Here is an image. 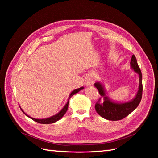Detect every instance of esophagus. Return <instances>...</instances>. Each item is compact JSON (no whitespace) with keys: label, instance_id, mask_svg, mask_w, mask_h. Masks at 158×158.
<instances>
[{"label":"esophagus","instance_id":"obj_1","mask_svg":"<svg viewBox=\"0 0 158 158\" xmlns=\"http://www.w3.org/2000/svg\"><path fill=\"white\" fill-rule=\"evenodd\" d=\"M95 79L94 78V77H89V78H88V79H87V85H92L93 83L95 82Z\"/></svg>","mask_w":158,"mask_h":158}]
</instances>
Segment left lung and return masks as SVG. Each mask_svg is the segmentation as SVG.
<instances>
[{
    "mask_svg": "<svg viewBox=\"0 0 158 158\" xmlns=\"http://www.w3.org/2000/svg\"><path fill=\"white\" fill-rule=\"evenodd\" d=\"M130 64L134 71L139 74V90L135 98H134L130 102L124 103L115 102L106 95L105 88L100 82H97L95 84V86L97 88L100 95V99L95 104V108L97 113L104 118L109 120V121H119L132 113L139 105L141 98H142L143 91L142 74H141V69L138 65L137 58L135 55H132ZM102 98H103V100H101Z\"/></svg>",
    "mask_w": 158,
    "mask_h": 158,
    "instance_id": "obj_1",
    "label": "left lung"
}]
</instances>
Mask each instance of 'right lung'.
I'll return each mask as SVG.
<instances>
[{"instance_id": "add662e5", "label": "right lung", "mask_w": 158, "mask_h": 158, "mask_svg": "<svg viewBox=\"0 0 158 158\" xmlns=\"http://www.w3.org/2000/svg\"><path fill=\"white\" fill-rule=\"evenodd\" d=\"M82 89H84V87H81V88H79V89H75L74 90H73V91L70 93V95H69V98H68V102H67L66 105H65V106H64V107H63L62 109H61V111H60V112H58V113L57 114H56V115H54V116H52V117L47 118H44V119H36V118H32V117H31V116H28L27 114H26V113H24V111H23L22 110V109H21V111H23V113L25 115H26V116L30 118H31L32 120H33V121H36V122H37V123H41V124H50V123H53L56 122V121H58V120H60V119L61 118H62V117L64 116V115H65V114L66 113V111H67V110H68V109L69 100V99H70V98L72 97V96L74 95V94H75V93H78L79 91H80V90H82Z\"/></svg>"}]
</instances>
